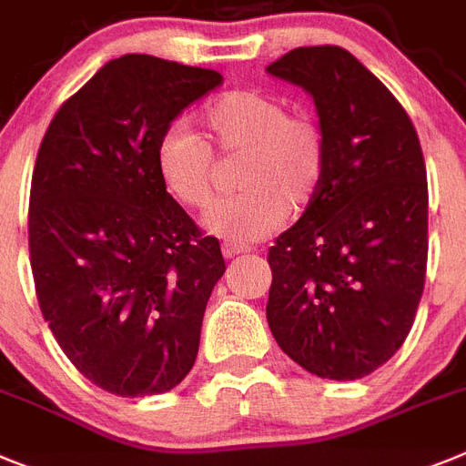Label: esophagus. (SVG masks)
<instances>
[{"mask_svg":"<svg viewBox=\"0 0 466 466\" xmlns=\"http://www.w3.org/2000/svg\"><path fill=\"white\" fill-rule=\"evenodd\" d=\"M249 249H252L249 245H242V242H233V240H226L224 245H221V252H224L226 259H233V257L249 252Z\"/></svg>","mask_w":466,"mask_h":466,"instance_id":"1","label":"esophagus"}]
</instances>
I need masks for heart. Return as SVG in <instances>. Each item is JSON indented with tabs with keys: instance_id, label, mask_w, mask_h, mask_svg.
Here are the masks:
<instances>
[{
	"instance_id": "b5f03b06",
	"label": "heart",
	"mask_w": 466,
	"mask_h": 466,
	"mask_svg": "<svg viewBox=\"0 0 466 466\" xmlns=\"http://www.w3.org/2000/svg\"><path fill=\"white\" fill-rule=\"evenodd\" d=\"M202 119L221 157H242L236 177L242 190L218 200L205 218L212 233L233 242L261 240L288 209H304L316 198L329 157L316 115L289 110L285 98L268 91L236 89L214 98ZM212 146L186 125H172L157 143L162 184L188 209H205L214 198Z\"/></svg>"
}]
</instances>
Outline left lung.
Returning a JSON list of instances; mask_svg holds the SVG:
<instances>
[{
  "label": "left lung",
  "mask_w": 466,
  "mask_h": 466,
  "mask_svg": "<svg viewBox=\"0 0 466 466\" xmlns=\"http://www.w3.org/2000/svg\"><path fill=\"white\" fill-rule=\"evenodd\" d=\"M266 70L311 94L329 146L316 198L268 249V328L311 375L360 380L399 351L422 299V146L396 96L341 46H299Z\"/></svg>",
  "instance_id": "8db88e82"
}]
</instances>
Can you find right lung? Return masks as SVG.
<instances>
[{
  "instance_id": "right-lung-1",
  "label": "right lung",
  "mask_w": 466,
  "mask_h": 466,
  "mask_svg": "<svg viewBox=\"0 0 466 466\" xmlns=\"http://www.w3.org/2000/svg\"><path fill=\"white\" fill-rule=\"evenodd\" d=\"M224 85L155 56L106 63L63 103L30 186V266L70 363L115 396H155L190 372L221 248L167 193L157 143Z\"/></svg>"
}]
</instances>
